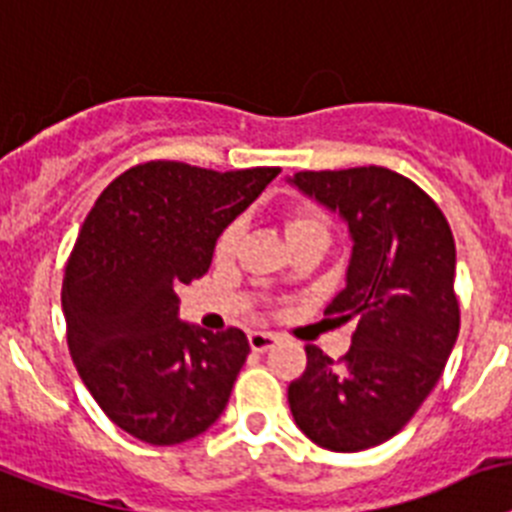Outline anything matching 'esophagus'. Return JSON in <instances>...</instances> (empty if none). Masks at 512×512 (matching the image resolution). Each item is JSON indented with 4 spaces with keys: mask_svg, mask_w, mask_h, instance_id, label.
<instances>
[{
    "mask_svg": "<svg viewBox=\"0 0 512 512\" xmlns=\"http://www.w3.org/2000/svg\"><path fill=\"white\" fill-rule=\"evenodd\" d=\"M275 342H278V337L273 332H250V348L255 353H265V350L273 348Z\"/></svg>",
    "mask_w": 512,
    "mask_h": 512,
    "instance_id": "esophagus-1",
    "label": "esophagus"
}]
</instances>
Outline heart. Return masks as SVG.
I'll return each mask as SVG.
<instances>
[{
    "instance_id": "obj_1",
    "label": "heart",
    "mask_w": 512,
    "mask_h": 512,
    "mask_svg": "<svg viewBox=\"0 0 512 512\" xmlns=\"http://www.w3.org/2000/svg\"><path fill=\"white\" fill-rule=\"evenodd\" d=\"M327 213L317 206H309V203H296L286 211V231L288 239L301 237V234H309V231H322L327 234ZM239 237H242V224L237 219L229 221L224 229L219 231V237L213 242V257L216 260H229L239 247Z\"/></svg>"
}]
</instances>
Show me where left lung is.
I'll return each mask as SVG.
<instances>
[{
	"label": "left lung",
	"mask_w": 512,
	"mask_h": 512,
	"mask_svg": "<svg viewBox=\"0 0 512 512\" xmlns=\"http://www.w3.org/2000/svg\"><path fill=\"white\" fill-rule=\"evenodd\" d=\"M291 182L348 221V286L324 314L358 327L340 361L306 345L288 404L317 446L363 451L397 435L446 368L461 324L456 244L438 203L386 167L304 170Z\"/></svg>",
	"instance_id": "left-lung-1"
}]
</instances>
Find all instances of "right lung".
I'll list each match as a JSON object with an SVG mask.
<instances>
[{
    "label": "right lung",
    "mask_w": 512,
    "mask_h": 512,
    "mask_svg": "<svg viewBox=\"0 0 512 512\" xmlns=\"http://www.w3.org/2000/svg\"><path fill=\"white\" fill-rule=\"evenodd\" d=\"M278 172L144 162L84 219L61 286L66 342L100 410L133 438L175 446L224 412L250 342L237 327L182 324L175 288L208 273L219 231Z\"/></svg>",
    "instance_id": "obj_1"
}]
</instances>
